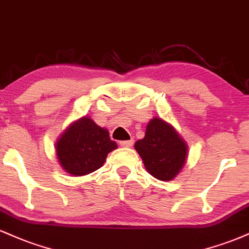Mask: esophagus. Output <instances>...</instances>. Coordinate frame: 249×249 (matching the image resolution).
<instances>
[{"instance_id":"esophagus-1","label":"esophagus","mask_w":249,"mask_h":249,"mask_svg":"<svg viewBox=\"0 0 249 249\" xmlns=\"http://www.w3.org/2000/svg\"><path fill=\"white\" fill-rule=\"evenodd\" d=\"M133 144H134V140L133 139L128 140V141H121V142H120V145H121V147H125V148H129Z\"/></svg>"}]
</instances>
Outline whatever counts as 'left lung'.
I'll return each instance as SVG.
<instances>
[{
	"label": "left lung",
	"instance_id": "8db88e82",
	"mask_svg": "<svg viewBox=\"0 0 249 249\" xmlns=\"http://www.w3.org/2000/svg\"><path fill=\"white\" fill-rule=\"evenodd\" d=\"M145 169L156 179L168 182L182 171L188 159V144L175 127L160 118L148 122L145 135L134 145Z\"/></svg>",
	"mask_w": 249,
	"mask_h": 249
}]
</instances>
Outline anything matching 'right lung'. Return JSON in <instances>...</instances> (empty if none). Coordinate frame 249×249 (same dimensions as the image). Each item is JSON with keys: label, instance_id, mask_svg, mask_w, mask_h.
Here are the masks:
<instances>
[{"label": "right lung", "instance_id": "obj_1", "mask_svg": "<svg viewBox=\"0 0 249 249\" xmlns=\"http://www.w3.org/2000/svg\"><path fill=\"white\" fill-rule=\"evenodd\" d=\"M57 160L63 170L72 176H85L104 165L107 155L118 148L102 128L89 116L75 120L55 143Z\"/></svg>", "mask_w": 249, "mask_h": 249}]
</instances>
